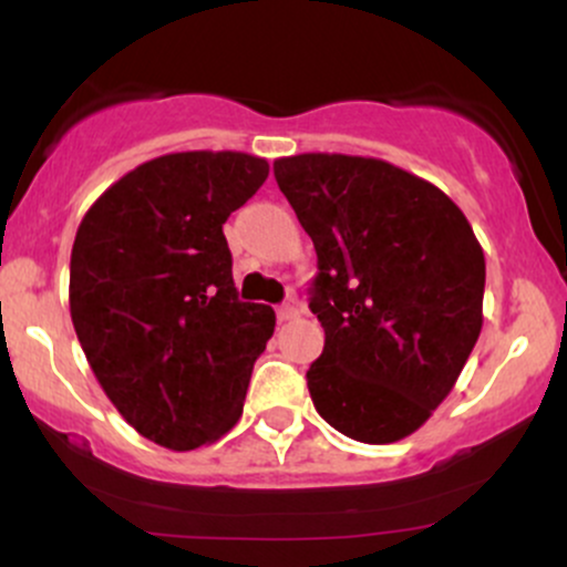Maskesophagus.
Segmentation results:
<instances>
[{
	"instance_id": "obj_1",
	"label": "esophagus",
	"mask_w": 567,
	"mask_h": 567,
	"mask_svg": "<svg viewBox=\"0 0 567 567\" xmlns=\"http://www.w3.org/2000/svg\"><path fill=\"white\" fill-rule=\"evenodd\" d=\"M298 315V303H282V306H277V320L279 322H288V320H292V317Z\"/></svg>"
}]
</instances>
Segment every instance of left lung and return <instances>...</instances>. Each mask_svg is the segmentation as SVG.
Returning a JSON list of instances; mask_svg holds the SVG:
<instances>
[{"label":"left lung","instance_id":"left-lung-1","mask_svg":"<svg viewBox=\"0 0 567 567\" xmlns=\"http://www.w3.org/2000/svg\"><path fill=\"white\" fill-rule=\"evenodd\" d=\"M275 178L317 250V413L368 445L408 437L483 330L485 256L470 220L437 186L373 157L298 154L275 162Z\"/></svg>","mask_w":567,"mask_h":567}]
</instances>
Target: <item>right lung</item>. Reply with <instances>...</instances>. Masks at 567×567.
<instances>
[{"mask_svg":"<svg viewBox=\"0 0 567 567\" xmlns=\"http://www.w3.org/2000/svg\"><path fill=\"white\" fill-rule=\"evenodd\" d=\"M269 162L165 154L95 199L71 247V322L122 419L171 451L216 442L243 415L275 311L239 301L224 224Z\"/></svg>","mask_w":567,"mask_h":567,"instance_id":"obj_1","label":"right lung"}]
</instances>
